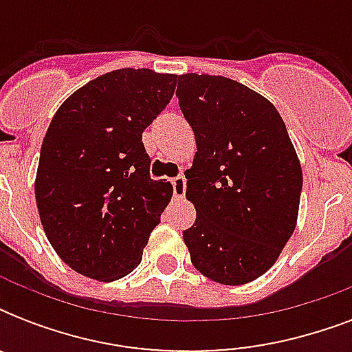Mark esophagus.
<instances>
[{
  "label": "esophagus",
  "mask_w": 352,
  "mask_h": 352,
  "mask_svg": "<svg viewBox=\"0 0 352 352\" xmlns=\"http://www.w3.org/2000/svg\"><path fill=\"white\" fill-rule=\"evenodd\" d=\"M171 186H173V195L177 199L184 197V193H186V179L182 175L175 177V179H171Z\"/></svg>",
  "instance_id": "34e87169"
}]
</instances>
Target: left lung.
<instances>
[{"instance_id": "1", "label": "left lung", "mask_w": 352, "mask_h": 352, "mask_svg": "<svg viewBox=\"0 0 352 352\" xmlns=\"http://www.w3.org/2000/svg\"><path fill=\"white\" fill-rule=\"evenodd\" d=\"M179 106L195 135L186 199L197 217L182 232L193 267L221 285L267 272L298 223L301 164L272 102L232 78L179 76Z\"/></svg>"}]
</instances>
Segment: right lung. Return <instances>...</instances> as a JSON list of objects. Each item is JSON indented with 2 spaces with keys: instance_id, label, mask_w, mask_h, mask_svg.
<instances>
[{
  "instance_id": "obj_1",
  "label": "right lung",
  "mask_w": 352,
  "mask_h": 352,
  "mask_svg": "<svg viewBox=\"0 0 352 352\" xmlns=\"http://www.w3.org/2000/svg\"><path fill=\"white\" fill-rule=\"evenodd\" d=\"M177 74L117 69L76 89L54 113L36 171L47 239L74 272L117 281L142 261L173 195L149 177L142 131L171 100Z\"/></svg>"
}]
</instances>
